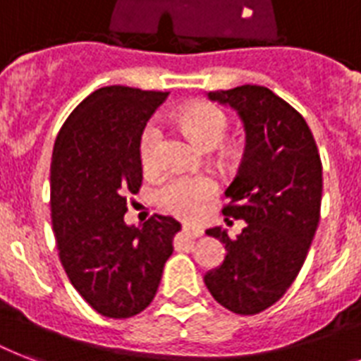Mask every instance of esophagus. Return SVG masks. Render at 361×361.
Listing matches in <instances>:
<instances>
[{
	"label": "esophagus",
	"mask_w": 361,
	"mask_h": 361,
	"mask_svg": "<svg viewBox=\"0 0 361 361\" xmlns=\"http://www.w3.org/2000/svg\"><path fill=\"white\" fill-rule=\"evenodd\" d=\"M183 232L192 238H200L204 234V231L200 228V226H192V225H183Z\"/></svg>",
	"instance_id": "34e87169"
}]
</instances>
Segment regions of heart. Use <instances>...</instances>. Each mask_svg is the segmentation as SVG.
<instances>
[{"instance_id":"heart-1","label":"heart","mask_w":361,"mask_h":361,"mask_svg":"<svg viewBox=\"0 0 361 361\" xmlns=\"http://www.w3.org/2000/svg\"><path fill=\"white\" fill-rule=\"evenodd\" d=\"M183 133L200 147L217 146L228 129V116L225 110L212 103L185 104L172 114ZM161 129L157 123H147L140 135V161L144 169H155L159 164ZM217 195V181L208 174H178L164 180L155 191L159 208L169 214L192 219L204 209L206 202Z\"/></svg>"}]
</instances>
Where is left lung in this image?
Masks as SVG:
<instances>
[{
  "instance_id": "1",
  "label": "left lung",
  "mask_w": 361,
  "mask_h": 361,
  "mask_svg": "<svg viewBox=\"0 0 361 361\" xmlns=\"http://www.w3.org/2000/svg\"><path fill=\"white\" fill-rule=\"evenodd\" d=\"M245 127V153L225 195L223 214L245 221L238 238L206 231L225 243L219 268L204 275L212 296L236 314L279 302L300 274L320 219L322 163L303 116L264 86L209 92Z\"/></svg>"
}]
</instances>
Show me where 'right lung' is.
I'll return each instance as SVG.
<instances>
[{"mask_svg": "<svg viewBox=\"0 0 361 361\" xmlns=\"http://www.w3.org/2000/svg\"><path fill=\"white\" fill-rule=\"evenodd\" d=\"M166 92L106 86L87 95L54 144L50 209L59 260L99 314L129 319L152 303L181 225L153 215L125 225L142 185L140 135Z\"/></svg>", "mask_w": 361, "mask_h": 361, "instance_id": "right-lung-1", "label": "right lung"}]
</instances>
